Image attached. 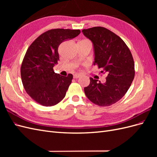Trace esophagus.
Returning a JSON list of instances; mask_svg holds the SVG:
<instances>
[{
	"label": "esophagus",
	"instance_id": "1",
	"mask_svg": "<svg viewBox=\"0 0 157 157\" xmlns=\"http://www.w3.org/2000/svg\"><path fill=\"white\" fill-rule=\"evenodd\" d=\"M80 77H81V75H80V74H75L73 75V78H79Z\"/></svg>",
	"mask_w": 157,
	"mask_h": 157
}]
</instances>
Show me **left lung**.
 I'll return each instance as SVG.
<instances>
[{"label": "left lung", "mask_w": 157, "mask_h": 157, "mask_svg": "<svg viewBox=\"0 0 157 157\" xmlns=\"http://www.w3.org/2000/svg\"><path fill=\"white\" fill-rule=\"evenodd\" d=\"M93 42L94 65L106 73V82L90 78L84 93L90 101L101 107L110 106L124 96L134 78V61L131 52L121 37L103 27L82 31Z\"/></svg>", "instance_id": "8db88e82"}]
</instances>
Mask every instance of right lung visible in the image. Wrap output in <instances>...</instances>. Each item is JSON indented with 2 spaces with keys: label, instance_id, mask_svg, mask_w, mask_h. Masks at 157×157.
Wrapping results in <instances>:
<instances>
[{
  "label": "right lung",
  "instance_id": "add662e5",
  "mask_svg": "<svg viewBox=\"0 0 157 157\" xmlns=\"http://www.w3.org/2000/svg\"><path fill=\"white\" fill-rule=\"evenodd\" d=\"M80 33L79 29H50L38 36L28 48L21 65L22 83L28 95L41 105L54 106L65 98L73 75L63 77L54 73L53 67L59 60V44Z\"/></svg>",
  "mask_w": 157,
  "mask_h": 157
}]
</instances>
